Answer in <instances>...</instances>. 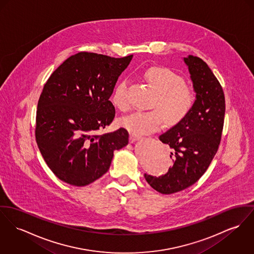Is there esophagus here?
<instances>
[{
    "instance_id": "obj_1",
    "label": "esophagus",
    "mask_w": 254,
    "mask_h": 254,
    "mask_svg": "<svg viewBox=\"0 0 254 254\" xmlns=\"http://www.w3.org/2000/svg\"><path fill=\"white\" fill-rule=\"evenodd\" d=\"M139 139H141V137L137 136V135H134V134H130V136H129V140H130L131 143L135 142V141L139 140Z\"/></svg>"
}]
</instances>
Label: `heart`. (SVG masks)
I'll return each instance as SVG.
<instances>
[{"label":"heart","mask_w":254,"mask_h":254,"mask_svg":"<svg viewBox=\"0 0 254 254\" xmlns=\"http://www.w3.org/2000/svg\"><path fill=\"white\" fill-rule=\"evenodd\" d=\"M143 77L156 93L152 112H136L120 120V126L134 135H146L159 130L164 120L174 127L189 116L195 102V95L183 78L164 66L148 68ZM112 103L120 111H127L129 103L127 98V82H120L112 95Z\"/></svg>","instance_id":"b5f03b06"}]
</instances>
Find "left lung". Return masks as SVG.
<instances>
[{"label": "left lung", "mask_w": 254, "mask_h": 254, "mask_svg": "<svg viewBox=\"0 0 254 254\" xmlns=\"http://www.w3.org/2000/svg\"><path fill=\"white\" fill-rule=\"evenodd\" d=\"M184 62L195 93L193 108L182 123L159 136L171 149L173 165L167 173L144 174L148 184L162 194L184 190L202 177L217 152L223 128L225 99L218 80L202 59L189 55Z\"/></svg>", "instance_id": "8db88e82"}]
</instances>
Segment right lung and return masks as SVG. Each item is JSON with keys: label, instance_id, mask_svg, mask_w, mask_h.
Returning <instances> with one entry per match:
<instances>
[{"label": "right lung", "instance_id": "1", "mask_svg": "<svg viewBox=\"0 0 254 254\" xmlns=\"http://www.w3.org/2000/svg\"><path fill=\"white\" fill-rule=\"evenodd\" d=\"M132 57L80 52L66 59L45 83L38 103L36 140L61 181L75 187L92 184L108 171L114 152L128 144L124 127L98 132L115 117L109 98Z\"/></svg>", "mask_w": 254, "mask_h": 254}]
</instances>
